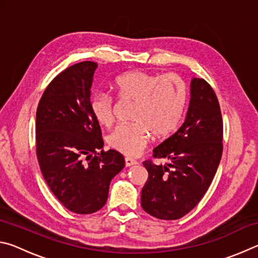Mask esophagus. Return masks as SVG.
I'll return each instance as SVG.
<instances>
[{"label": "esophagus", "mask_w": 258, "mask_h": 258, "mask_svg": "<svg viewBox=\"0 0 258 258\" xmlns=\"http://www.w3.org/2000/svg\"><path fill=\"white\" fill-rule=\"evenodd\" d=\"M137 160H134L132 158H125V166L126 167H130V166H133V165H137Z\"/></svg>", "instance_id": "obj_1"}]
</instances>
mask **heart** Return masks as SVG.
<instances>
[{"mask_svg": "<svg viewBox=\"0 0 258 258\" xmlns=\"http://www.w3.org/2000/svg\"><path fill=\"white\" fill-rule=\"evenodd\" d=\"M113 89L120 99L135 102L133 124L121 125L109 135L108 145L128 157L145 150L152 135L165 139L175 132L186 103V86L176 74H150L132 71L118 76ZM95 121L110 127L115 121V102L111 95L95 93L90 103Z\"/></svg>", "mask_w": 258, "mask_h": 258, "instance_id": "heart-1", "label": "heart"}]
</instances>
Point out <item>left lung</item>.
Listing matches in <instances>:
<instances>
[{"label":"left lung","mask_w":258,"mask_h":258,"mask_svg":"<svg viewBox=\"0 0 258 258\" xmlns=\"http://www.w3.org/2000/svg\"><path fill=\"white\" fill-rule=\"evenodd\" d=\"M222 139L216 94L206 81L194 77L184 123L154 149L155 158L169 163H143L149 176L141 192L142 208L159 220H178L197 206L221 161Z\"/></svg>","instance_id":"obj_1"}]
</instances>
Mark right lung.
Instances as JSON below:
<instances>
[{"instance_id": "obj_1", "label": "right lung", "mask_w": 258, "mask_h": 258, "mask_svg": "<svg viewBox=\"0 0 258 258\" xmlns=\"http://www.w3.org/2000/svg\"><path fill=\"white\" fill-rule=\"evenodd\" d=\"M97 68V62L83 61L64 69L46 87L36 111L42 174L56 199L76 214L101 209L111 180L125 166L118 151L102 150L101 130L91 112Z\"/></svg>"}]
</instances>
